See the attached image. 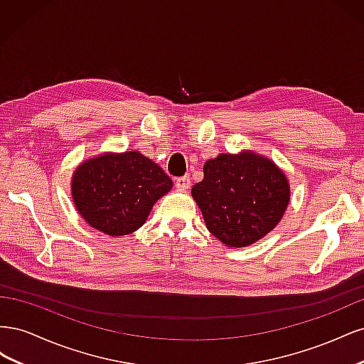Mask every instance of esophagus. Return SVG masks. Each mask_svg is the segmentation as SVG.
I'll list each match as a JSON object with an SVG mask.
<instances>
[{"instance_id":"esophagus-1","label":"esophagus","mask_w":364,"mask_h":364,"mask_svg":"<svg viewBox=\"0 0 364 364\" xmlns=\"http://www.w3.org/2000/svg\"><path fill=\"white\" fill-rule=\"evenodd\" d=\"M174 183H176V186H178L179 190H183V191L188 190L190 185H191L188 176H181V178H176Z\"/></svg>"}]
</instances>
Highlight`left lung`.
I'll use <instances>...</instances> for the list:
<instances>
[{"label":"left lung","instance_id":"8db88e82","mask_svg":"<svg viewBox=\"0 0 364 364\" xmlns=\"http://www.w3.org/2000/svg\"><path fill=\"white\" fill-rule=\"evenodd\" d=\"M206 228L229 247H246L279 223L290 202L285 174L255 151L220 153L191 188Z\"/></svg>","mask_w":364,"mask_h":364}]
</instances>
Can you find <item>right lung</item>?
Returning a JSON list of instances; mask_svg holds the SVG:
<instances>
[{
    "label": "right lung",
    "mask_w": 364,
    "mask_h": 364,
    "mask_svg": "<svg viewBox=\"0 0 364 364\" xmlns=\"http://www.w3.org/2000/svg\"><path fill=\"white\" fill-rule=\"evenodd\" d=\"M171 186L159 165L139 151H124L82 162L73 174L71 193L87 225L119 237L144 225L153 205Z\"/></svg>",
    "instance_id": "add662e5"
}]
</instances>
